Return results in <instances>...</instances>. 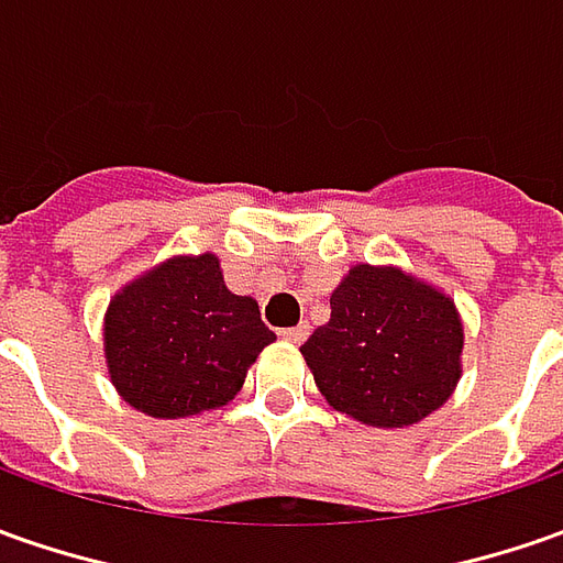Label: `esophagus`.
<instances>
[{
	"instance_id": "34e87169",
	"label": "esophagus",
	"mask_w": 563,
	"mask_h": 563,
	"mask_svg": "<svg viewBox=\"0 0 563 563\" xmlns=\"http://www.w3.org/2000/svg\"><path fill=\"white\" fill-rule=\"evenodd\" d=\"M308 330H311L308 323H299V327H286V330H280V336L286 342H305L308 340Z\"/></svg>"
}]
</instances>
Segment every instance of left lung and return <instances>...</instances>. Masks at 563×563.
Returning <instances> with one entry per match:
<instances>
[{
	"instance_id": "obj_1",
	"label": "left lung",
	"mask_w": 563,
	"mask_h": 563,
	"mask_svg": "<svg viewBox=\"0 0 563 563\" xmlns=\"http://www.w3.org/2000/svg\"><path fill=\"white\" fill-rule=\"evenodd\" d=\"M464 330L455 301L396 267L358 264L301 355L320 396L367 427H411L452 396Z\"/></svg>"
}]
</instances>
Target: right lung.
<instances>
[{
    "instance_id": "1",
    "label": "right lung",
    "mask_w": 563,
    "mask_h": 563,
    "mask_svg": "<svg viewBox=\"0 0 563 563\" xmlns=\"http://www.w3.org/2000/svg\"><path fill=\"white\" fill-rule=\"evenodd\" d=\"M274 333L258 301L223 286L214 255L170 258L124 286L106 314L111 383L148 417H189L240 393Z\"/></svg>"
}]
</instances>
